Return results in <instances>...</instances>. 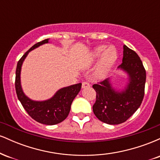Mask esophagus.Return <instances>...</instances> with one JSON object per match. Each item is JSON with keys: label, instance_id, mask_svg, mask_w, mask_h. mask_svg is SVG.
Returning a JSON list of instances; mask_svg holds the SVG:
<instances>
[{"label": "esophagus", "instance_id": "obj_1", "mask_svg": "<svg viewBox=\"0 0 160 160\" xmlns=\"http://www.w3.org/2000/svg\"><path fill=\"white\" fill-rule=\"evenodd\" d=\"M90 86V84L88 82H83L82 83V89H85V88H88Z\"/></svg>", "mask_w": 160, "mask_h": 160}]
</instances>
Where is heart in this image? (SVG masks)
<instances>
[{
  "label": "heart",
  "instance_id": "b5f03b06",
  "mask_svg": "<svg viewBox=\"0 0 160 160\" xmlns=\"http://www.w3.org/2000/svg\"><path fill=\"white\" fill-rule=\"evenodd\" d=\"M104 45L98 46L92 51L90 60L88 65H92L101 57L98 67L95 70V76L98 78H104L109 74L113 66L117 60V51L114 47L110 46L107 49Z\"/></svg>",
  "mask_w": 160,
  "mask_h": 160
}]
</instances>
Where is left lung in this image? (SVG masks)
I'll return each mask as SVG.
<instances>
[{
	"label": "left lung",
	"instance_id": "obj_1",
	"mask_svg": "<svg viewBox=\"0 0 160 160\" xmlns=\"http://www.w3.org/2000/svg\"><path fill=\"white\" fill-rule=\"evenodd\" d=\"M118 69L127 75L124 89H115L110 78L92 86L96 92V101L92 106L94 114L99 120L110 125L127 120L140 107L144 95L146 71L137 53L126 45Z\"/></svg>",
	"mask_w": 160,
	"mask_h": 160
}]
</instances>
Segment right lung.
Here are the masks:
<instances>
[{
	"instance_id": "obj_1",
	"label": "right lung",
	"mask_w": 160,
	"mask_h": 160,
	"mask_svg": "<svg viewBox=\"0 0 160 160\" xmlns=\"http://www.w3.org/2000/svg\"><path fill=\"white\" fill-rule=\"evenodd\" d=\"M49 40L46 39L34 44L20 58L16 67L15 87L18 99L29 116L40 123L52 126L59 123L67 118L72 102L80 91L82 83L62 88L52 97L44 101L32 100L24 93L21 85V70L23 62L31 51L49 43Z\"/></svg>"
}]
</instances>
